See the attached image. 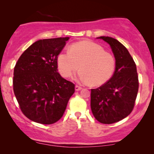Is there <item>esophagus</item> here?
Instances as JSON below:
<instances>
[{"mask_svg":"<svg viewBox=\"0 0 154 154\" xmlns=\"http://www.w3.org/2000/svg\"><path fill=\"white\" fill-rule=\"evenodd\" d=\"M82 87H81V86H79V85H75V90H76V91H79V90H81V89H82Z\"/></svg>","mask_w":154,"mask_h":154,"instance_id":"esophagus-1","label":"esophagus"}]
</instances>
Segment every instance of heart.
I'll return each mask as SVG.
<instances>
[{
    "label": "heart",
    "mask_w": 154,
    "mask_h": 154,
    "mask_svg": "<svg viewBox=\"0 0 154 154\" xmlns=\"http://www.w3.org/2000/svg\"><path fill=\"white\" fill-rule=\"evenodd\" d=\"M79 66L81 69L75 79L100 85L112 76L116 62L113 57L99 44L83 41L73 44L69 51L60 52L57 57V66L63 77H70Z\"/></svg>",
    "instance_id": "1"
}]
</instances>
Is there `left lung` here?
<instances>
[{"label":"left lung","mask_w":154,"mask_h":154,"mask_svg":"<svg viewBox=\"0 0 154 154\" xmlns=\"http://www.w3.org/2000/svg\"><path fill=\"white\" fill-rule=\"evenodd\" d=\"M111 46L116 60L113 76L96 89H91V110L100 123L121 121L133 110L139 89L136 64L125 46L116 39L100 36Z\"/></svg>","instance_id":"8db88e82"}]
</instances>
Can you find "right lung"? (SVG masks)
<instances>
[{"label":"right lung","mask_w":154,"mask_h":154,"mask_svg":"<svg viewBox=\"0 0 154 154\" xmlns=\"http://www.w3.org/2000/svg\"><path fill=\"white\" fill-rule=\"evenodd\" d=\"M69 38L39 40L27 48L14 69L13 90L25 116L45 125L64 114L75 85L63 79L57 57Z\"/></svg>","instance_id":"right-lung-1"}]
</instances>
